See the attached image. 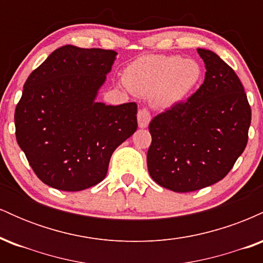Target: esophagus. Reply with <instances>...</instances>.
<instances>
[{"label": "esophagus", "mask_w": 263, "mask_h": 263, "mask_svg": "<svg viewBox=\"0 0 263 263\" xmlns=\"http://www.w3.org/2000/svg\"><path fill=\"white\" fill-rule=\"evenodd\" d=\"M137 121L140 128H146L151 121V114L147 108H141L137 114Z\"/></svg>", "instance_id": "esophagus-1"}]
</instances>
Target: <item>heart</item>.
<instances>
[{
  "mask_svg": "<svg viewBox=\"0 0 263 263\" xmlns=\"http://www.w3.org/2000/svg\"><path fill=\"white\" fill-rule=\"evenodd\" d=\"M201 75V66L197 60L149 54L129 63L122 78L129 91L151 98L156 106L171 108L197 89Z\"/></svg>",
  "mask_w": 263,
  "mask_h": 263,
  "instance_id": "b5f03b06",
  "label": "heart"
}]
</instances>
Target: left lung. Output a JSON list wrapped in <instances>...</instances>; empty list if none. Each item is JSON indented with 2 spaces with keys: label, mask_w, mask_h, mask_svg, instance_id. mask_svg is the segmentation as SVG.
I'll return each mask as SVG.
<instances>
[{
  "label": "left lung",
  "mask_w": 263,
  "mask_h": 263,
  "mask_svg": "<svg viewBox=\"0 0 263 263\" xmlns=\"http://www.w3.org/2000/svg\"><path fill=\"white\" fill-rule=\"evenodd\" d=\"M205 79L185 102L157 115L147 167L163 188L188 193L221 180L249 140L251 107L235 71L218 54L198 48Z\"/></svg>",
  "instance_id": "left-lung-1"
}]
</instances>
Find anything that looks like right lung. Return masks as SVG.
Listing matches in <instances>:
<instances>
[{"label": "right lung", "mask_w": 263, "mask_h": 263, "mask_svg": "<svg viewBox=\"0 0 263 263\" xmlns=\"http://www.w3.org/2000/svg\"><path fill=\"white\" fill-rule=\"evenodd\" d=\"M117 53L64 45L33 70L14 112L16 138L47 185L79 192L106 177L114 151L137 129L136 102L96 101Z\"/></svg>", "instance_id": "add662e5"}]
</instances>
